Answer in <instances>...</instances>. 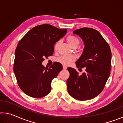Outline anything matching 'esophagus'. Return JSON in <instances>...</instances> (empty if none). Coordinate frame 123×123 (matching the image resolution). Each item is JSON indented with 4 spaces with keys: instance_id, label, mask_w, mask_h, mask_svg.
<instances>
[{
    "instance_id": "34e87169",
    "label": "esophagus",
    "mask_w": 123,
    "mask_h": 123,
    "mask_svg": "<svg viewBox=\"0 0 123 123\" xmlns=\"http://www.w3.org/2000/svg\"><path fill=\"white\" fill-rule=\"evenodd\" d=\"M67 67L66 66H63V69H64V70H66V69H67Z\"/></svg>"
}]
</instances>
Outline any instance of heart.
<instances>
[{
    "instance_id": "1",
    "label": "heart",
    "mask_w": 123,
    "mask_h": 123,
    "mask_svg": "<svg viewBox=\"0 0 123 123\" xmlns=\"http://www.w3.org/2000/svg\"><path fill=\"white\" fill-rule=\"evenodd\" d=\"M67 41L72 47H77L80 44V40L76 37L69 35L67 37ZM60 44V42L58 41L54 45V50H56ZM75 60V57L73 55H63L58 57L56 59V61L60 62L65 66H68Z\"/></svg>"
}]
</instances>
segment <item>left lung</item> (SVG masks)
<instances>
[{
    "label": "left lung",
    "mask_w": 123,
    "mask_h": 123,
    "mask_svg": "<svg viewBox=\"0 0 123 123\" xmlns=\"http://www.w3.org/2000/svg\"><path fill=\"white\" fill-rule=\"evenodd\" d=\"M84 41L85 47L81 56L76 62L77 68H86L81 75L72 68L67 81L70 96L78 100L94 98L103 90L110 75L111 50L109 44L99 32L94 29L82 28L75 30Z\"/></svg>",
    "instance_id": "1"
}]
</instances>
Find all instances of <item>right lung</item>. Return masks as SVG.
<instances>
[{
  "label": "right lung",
  "instance_id": "right-lung-1",
  "mask_svg": "<svg viewBox=\"0 0 123 123\" xmlns=\"http://www.w3.org/2000/svg\"><path fill=\"white\" fill-rule=\"evenodd\" d=\"M67 31L44 24L34 27L20 39L15 51L13 71L19 88L35 98L50 92L51 81L62 70V64L55 62L44 67V57L53 55L54 45Z\"/></svg>",
  "mask_w": 123,
  "mask_h": 123
}]
</instances>
